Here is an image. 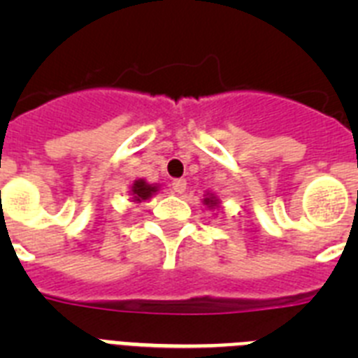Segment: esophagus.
<instances>
[{
    "label": "esophagus",
    "mask_w": 358,
    "mask_h": 358,
    "mask_svg": "<svg viewBox=\"0 0 358 358\" xmlns=\"http://www.w3.org/2000/svg\"><path fill=\"white\" fill-rule=\"evenodd\" d=\"M172 189L179 195L185 194V192H186V181H185V179H176V181L172 182Z\"/></svg>",
    "instance_id": "1"
}]
</instances>
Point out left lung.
Segmentation results:
<instances>
[{"label": "left lung", "instance_id": "obj_1", "mask_svg": "<svg viewBox=\"0 0 358 358\" xmlns=\"http://www.w3.org/2000/svg\"><path fill=\"white\" fill-rule=\"evenodd\" d=\"M202 202H204V204H206L210 210H215V208H218V199H217V195H215V194H208Z\"/></svg>", "mask_w": 358, "mask_h": 358}]
</instances>
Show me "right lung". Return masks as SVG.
<instances>
[{
	"label": "right lung",
	"mask_w": 358,
	"mask_h": 358,
	"mask_svg": "<svg viewBox=\"0 0 358 358\" xmlns=\"http://www.w3.org/2000/svg\"><path fill=\"white\" fill-rule=\"evenodd\" d=\"M157 189H159V186L157 185H148L145 179H138V181L132 182V186H131L132 202L148 201L152 195H156Z\"/></svg>",
	"instance_id": "obj_1"
}]
</instances>
